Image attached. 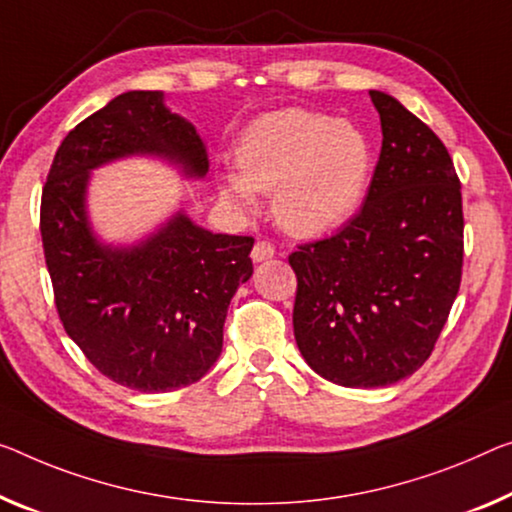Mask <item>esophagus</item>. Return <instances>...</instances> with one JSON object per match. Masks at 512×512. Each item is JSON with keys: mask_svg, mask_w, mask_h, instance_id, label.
I'll return each instance as SVG.
<instances>
[{"mask_svg": "<svg viewBox=\"0 0 512 512\" xmlns=\"http://www.w3.org/2000/svg\"><path fill=\"white\" fill-rule=\"evenodd\" d=\"M272 256H274V245L267 240H258L254 249H251V258H254L256 263L267 261V258H272Z\"/></svg>", "mask_w": 512, "mask_h": 512, "instance_id": "1", "label": "esophagus"}]
</instances>
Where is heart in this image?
Returning <instances> with one entry per match:
<instances>
[{"instance_id":"heart-1","label":"heart","mask_w":512,"mask_h":512,"mask_svg":"<svg viewBox=\"0 0 512 512\" xmlns=\"http://www.w3.org/2000/svg\"><path fill=\"white\" fill-rule=\"evenodd\" d=\"M240 174H222V196L240 212L272 194L274 219L293 235H320L359 210L371 180V144L350 121L311 109L265 114L235 146Z\"/></svg>"}]
</instances>
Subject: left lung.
I'll return each instance as SVG.
<instances>
[{
	"mask_svg": "<svg viewBox=\"0 0 512 512\" xmlns=\"http://www.w3.org/2000/svg\"><path fill=\"white\" fill-rule=\"evenodd\" d=\"M382 151L361 208L341 231L288 256L295 341L325 380L373 389L426 364L460 290V178L435 132L396 98L368 91Z\"/></svg>",
	"mask_w": 512,
	"mask_h": 512,
	"instance_id": "obj_1",
	"label": "left lung"
}]
</instances>
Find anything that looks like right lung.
<instances>
[{"mask_svg":"<svg viewBox=\"0 0 512 512\" xmlns=\"http://www.w3.org/2000/svg\"><path fill=\"white\" fill-rule=\"evenodd\" d=\"M144 153L194 178L208 171L206 144L162 91L121 93L57 148L41 238L66 334L109 380L160 393L190 387L217 361L231 297L254 272V238L210 233L178 212L135 247L100 245L84 206L89 171Z\"/></svg>","mask_w":512,"mask_h":512,"instance_id":"1","label":"right lung"}]
</instances>
